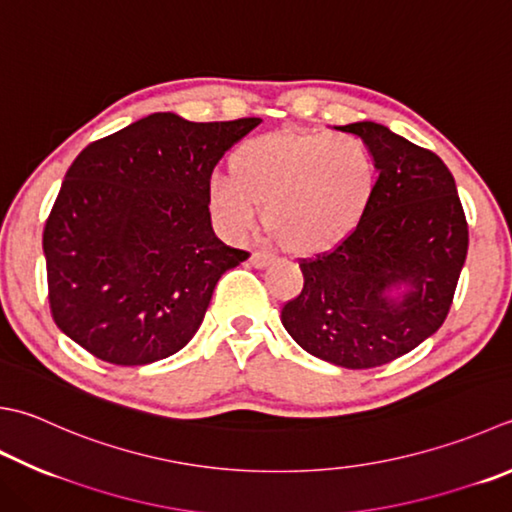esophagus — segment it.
<instances>
[{
  "instance_id": "obj_1",
  "label": "esophagus",
  "mask_w": 512,
  "mask_h": 512,
  "mask_svg": "<svg viewBox=\"0 0 512 512\" xmlns=\"http://www.w3.org/2000/svg\"><path fill=\"white\" fill-rule=\"evenodd\" d=\"M270 262H273V255L266 253V250H255V253L250 255V264H253L255 268H264Z\"/></svg>"
}]
</instances>
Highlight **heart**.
<instances>
[{
    "mask_svg": "<svg viewBox=\"0 0 512 512\" xmlns=\"http://www.w3.org/2000/svg\"><path fill=\"white\" fill-rule=\"evenodd\" d=\"M375 168L353 135L270 133L250 137L228 159V177L208 186V208L228 237L255 228L259 208L288 250L315 253L350 233L373 193Z\"/></svg>",
    "mask_w": 512,
    "mask_h": 512,
    "instance_id": "heart-1",
    "label": "heart"
}]
</instances>
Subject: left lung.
Instances as JSON below:
<instances>
[{"mask_svg":"<svg viewBox=\"0 0 512 512\" xmlns=\"http://www.w3.org/2000/svg\"><path fill=\"white\" fill-rule=\"evenodd\" d=\"M337 130L364 139L379 170L355 228L326 253L299 259L304 288L282 324L306 353L344 368L402 357L444 324L468 253L455 179L433 150L382 124ZM408 285L390 300V287Z\"/></svg>","mask_w":512,"mask_h":512,"instance_id":"left-lung-1","label":"left lung"}]
</instances>
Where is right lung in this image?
I'll return each mask as SVG.
<instances>
[{"label":"right lung","instance_id":"right-lung-1","mask_svg":"<svg viewBox=\"0 0 512 512\" xmlns=\"http://www.w3.org/2000/svg\"><path fill=\"white\" fill-rule=\"evenodd\" d=\"M259 124L155 113L75 157L42 239L59 330L117 366L157 362L193 339L219 277L250 257L215 235L210 175Z\"/></svg>","mask_w":512,"mask_h":512}]
</instances>
